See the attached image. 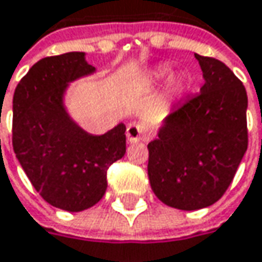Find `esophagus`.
Returning <instances> with one entry per match:
<instances>
[{"label":"esophagus","instance_id":"esophagus-1","mask_svg":"<svg viewBox=\"0 0 262 262\" xmlns=\"http://www.w3.org/2000/svg\"><path fill=\"white\" fill-rule=\"evenodd\" d=\"M151 136V129L145 123H130L127 126V141L139 142L147 141Z\"/></svg>","mask_w":262,"mask_h":262}]
</instances>
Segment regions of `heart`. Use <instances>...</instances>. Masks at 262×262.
<instances>
[{
	"instance_id": "heart-1",
	"label": "heart",
	"mask_w": 262,
	"mask_h": 262,
	"mask_svg": "<svg viewBox=\"0 0 262 262\" xmlns=\"http://www.w3.org/2000/svg\"><path fill=\"white\" fill-rule=\"evenodd\" d=\"M168 76H169V72L166 69H160V70H157L155 73V81H165ZM186 88H187V83L184 82L183 79H179V81H176V82L172 83V93H179L180 94Z\"/></svg>"
}]
</instances>
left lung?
Masks as SVG:
<instances>
[{
	"label": "left lung",
	"mask_w": 262,
	"mask_h": 262,
	"mask_svg": "<svg viewBox=\"0 0 262 262\" xmlns=\"http://www.w3.org/2000/svg\"><path fill=\"white\" fill-rule=\"evenodd\" d=\"M205 82L163 120L148 144L155 195L179 210H200L222 198L248 150V94L222 61L195 54Z\"/></svg>",
	"instance_id": "obj_1"
}]
</instances>
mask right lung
Instances as JSON below:
<instances>
[{"label":"right lung","instance_id":"obj_1","mask_svg":"<svg viewBox=\"0 0 262 262\" xmlns=\"http://www.w3.org/2000/svg\"><path fill=\"white\" fill-rule=\"evenodd\" d=\"M83 52L37 61L13 96L14 155L40 196L51 205L82 211L102 200L107 168L126 153V126L105 135L82 130L66 112L69 82L93 73Z\"/></svg>","mask_w":262,"mask_h":262}]
</instances>
